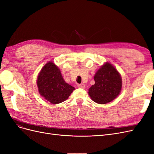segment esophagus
<instances>
[{
	"mask_svg": "<svg viewBox=\"0 0 154 154\" xmlns=\"http://www.w3.org/2000/svg\"><path fill=\"white\" fill-rule=\"evenodd\" d=\"M78 88H85V85L83 84V83H81V84H78Z\"/></svg>",
	"mask_w": 154,
	"mask_h": 154,
	"instance_id": "34e87169",
	"label": "esophagus"
}]
</instances>
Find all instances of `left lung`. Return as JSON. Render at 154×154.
<instances>
[{
	"label": "left lung",
	"instance_id": "left-lung-1",
	"mask_svg": "<svg viewBox=\"0 0 154 154\" xmlns=\"http://www.w3.org/2000/svg\"><path fill=\"white\" fill-rule=\"evenodd\" d=\"M95 83L88 89V95L98 104H106L114 100L120 94L122 79L112 65L106 62L94 76Z\"/></svg>",
	"mask_w": 154,
	"mask_h": 154
}]
</instances>
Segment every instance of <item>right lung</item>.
Returning <instances> with one entry per match:
<instances>
[{
  "instance_id": "obj_1",
  "label": "right lung",
  "mask_w": 154,
  "mask_h": 154,
  "mask_svg": "<svg viewBox=\"0 0 154 154\" xmlns=\"http://www.w3.org/2000/svg\"><path fill=\"white\" fill-rule=\"evenodd\" d=\"M36 83L40 94L52 104L66 101L75 89L64 81L60 70L53 62L41 69Z\"/></svg>"
}]
</instances>
